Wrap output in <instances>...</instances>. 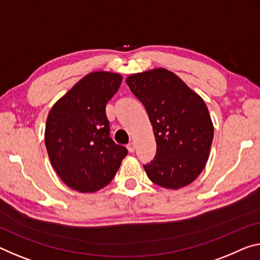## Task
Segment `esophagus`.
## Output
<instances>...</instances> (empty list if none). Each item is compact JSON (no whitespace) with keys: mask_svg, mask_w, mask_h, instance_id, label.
<instances>
[{"mask_svg":"<svg viewBox=\"0 0 260 260\" xmlns=\"http://www.w3.org/2000/svg\"><path fill=\"white\" fill-rule=\"evenodd\" d=\"M127 149H128L129 152H134V151H135V145H134V142H129L128 145H127Z\"/></svg>","mask_w":260,"mask_h":260,"instance_id":"obj_1","label":"esophagus"}]
</instances>
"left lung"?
Instances as JSON below:
<instances>
[{"label": "left lung", "instance_id": "8db88e82", "mask_svg": "<svg viewBox=\"0 0 260 260\" xmlns=\"http://www.w3.org/2000/svg\"><path fill=\"white\" fill-rule=\"evenodd\" d=\"M131 91L142 103L156 140V155L143 166L152 183L170 189L191 184L209 157L214 126L199 94L164 68L126 78Z\"/></svg>", "mask_w": 260, "mask_h": 260}]
</instances>
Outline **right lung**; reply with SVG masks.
I'll use <instances>...</instances> for the list:
<instances>
[{
    "mask_svg": "<svg viewBox=\"0 0 260 260\" xmlns=\"http://www.w3.org/2000/svg\"><path fill=\"white\" fill-rule=\"evenodd\" d=\"M120 74L92 72L81 78L49 111L45 145L61 180L92 193L110 184L128 154L110 138L108 102L121 84Z\"/></svg>",
    "mask_w": 260,
    "mask_h": 260,
    "instance_id": "1",
    "label": "right lung"
}]
</instances>
